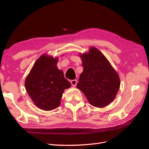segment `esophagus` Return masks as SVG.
Returning <instances> with one entry per match:
<instances>
[{
  "label": "esophagus",
  "instance_id": "1",
  "mask_svg": "<svg viewBox=\"0 0 149 149\" xmlns=\"http://www.w3.org/2000/svg\"><path fill=\"white\" fill-rule=\"evenodd\" d=\"M71 84L73 86H76V84H77V80L76 79H73L71 81Z\"/></svg>",
  "mask_w": 149,
  "mask_h": 149
}]
</instances>
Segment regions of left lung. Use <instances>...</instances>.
<instances>
[{
  "instance_id": "8db88e82",
  "label": "left lung",
  "mask_w": 149,
  "mask_h": 149,
  "mask_svg": "<svg viewBox=\"0 0 149 149\" xmlns=\"http://www.w3.org/2000/svg\"><path fill=\"white\" fill-rule=\"evenodd\" d=\"M83 71L77 88L81 91L92 106L102 108L114 101L120 87L118 73L106 56L94 47L88 52L79 54Z\"/></svg>"
}]
</instances>
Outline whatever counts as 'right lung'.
<instances>
[{
  "instance_id": "1",
  "label": "right lung",
  "mask_w": 149,
  "mask_h": 149,
  "mask_svg": "<svg viewBox=\"0 0 149 149\" xmlns=\"http://www.w3.org/2000/svg\"><path fill=\"white\" fill-rule=\"evenodd\" d=\"M58 61V57L43 54L25 79L26 91L40 109H56L60 105L65 90L71 87V83L64 77L63 71L57 68Z\"/></svg>"
}]
</instances>
